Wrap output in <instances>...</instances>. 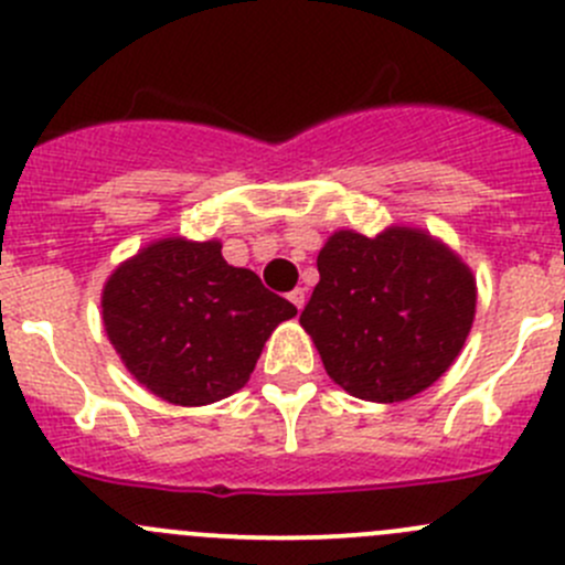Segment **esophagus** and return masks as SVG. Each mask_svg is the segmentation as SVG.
I'll use <instances>...</instances> for the list:
<instances>
[{
	"label": "esophagus",
	"mask_w": 565,
	"mask_h": 565,
	"mask_svg": "<svg viewBox=\"0 0 565 565\" xmlns=\"http://www.w3.org/2000/svg\"><path fill=\"white\" fill-rule=\"evenodd\" d=\"M289 300H292L295 303V309H303L306 306V289L303 287H298V289H292V292H289Z\"/></svg>",
	"instance_id": "1"
}]
</instances>
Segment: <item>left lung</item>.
Instances as JSON below:
<instances>
[{
	"label": "left lung",
	"instance_id": "8db88e82",
	"mask_svg": "<svg viewBox=\"0 0 565 565\" xmlns=\"http://www.w3.org/2000/svg\"><path fill=\"white\" fill-rule=\"evenodd\" d=\"M317 270L300 324L328 377L350 396L404 402L457 361L476 317V276L429 232L339 230L319 250Z\"/></svg>",
	"mask_w": 565,
	"mask_h": 565
}]
</instances>
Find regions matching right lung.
<instances>
[{"mask_svg":"<svg viewBox=\"0 0 565 565\" xmlns=\"http://www.w3.org/2000/svg\"><path fill=\"white\" fill-rule=\"evenodd\" d=\"M104 328L136 383L180 407L221 402L248 383L273 330L298 315L221 241L161 237L114 267Z\"/></svg>","mask_w":565,"mask_h":565,"instance_id":"obj_1","label":"right lung"}]
</instances>
